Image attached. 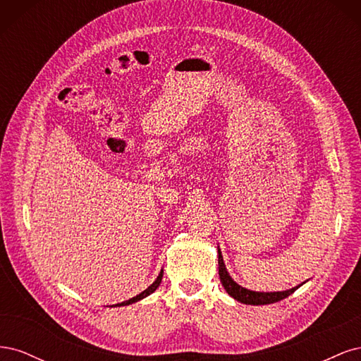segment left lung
I'll list each match as a JSON object with an SVG mask.
<instances>
[{"label": "left lung", "instance_id": "left-lung-1", "mask_svg": "<svg viewBox=\"0 0 361 361\" xmlns=\"http://www.w3.org/2000/svg\"><path fill=\"white\" fill-rule=\"evenodd\" d=\"M218 274H220L221 285L224 286L226 292L231 295V297H233L239 302L251 304V305H264V304H272V302H277L280 300H285L289 297L290 293H293L301 286L300 285L297 288L281 290V292H256V290H250V289L239 286L238 283L231 276H228V272H227L226 265L223 262L220 248H218Z\"/></svg>", "mask_w": 361, "mask_h": 361}]
</instances>
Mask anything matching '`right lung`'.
<instances>
[{"label":"right lung","mask_w":361,"mask_h":361,"mask_svg":"<svg viewBox=\"0 0 361 361\" xmlns=\"http://www.w3.org/2000/svg\"><path fill=\"white\" fill-rule=\"evenodd\" d=\"M162 274H164V271L161 269V272H159V276L157 277V280L152 283V285L146 289V290H143L141 293H138V295H135V297H133V298H129V300H126V301H123V302H118V304H116V305H129V304H133V302H137V301H140V300H143V298H146V297H149L150 293H154L155 290H157V288L159 286V283H161V280H162Z\"/></svg>","instance_id":"1"}]
</instances>
